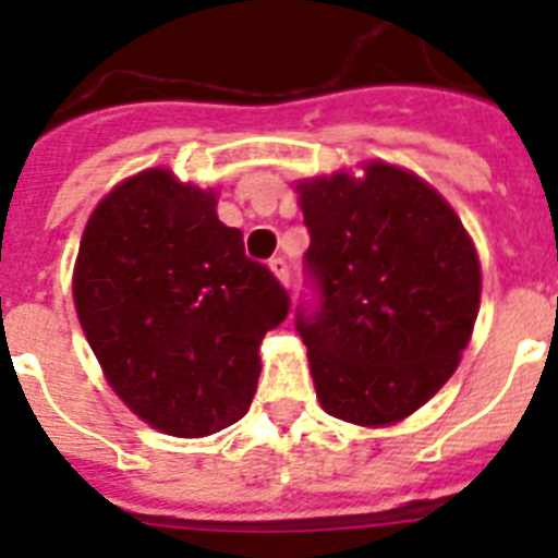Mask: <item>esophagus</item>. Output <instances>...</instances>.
Returning <instances> with one entry per match:
<instances>
[{
  "label": "esophagus",
  "instance_id": "34e87169",
  "mask_svg": "<svg viewBox=\"0 0 558 558\" xmlns=\"http://www.w3.org/2000/svg\"><path fill=\"white\" fill-rule=\"evenodd\" d=\"M269 269H271V275H275V278L283 283V287H289V263L283 260V257H271Z\"/></svg>",
  "mask_w": 558,
  "mask_h": 558
}]
</instances>
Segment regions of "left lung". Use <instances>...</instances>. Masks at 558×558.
Segmentation results:
<instances>
[{"label": "left lung", "instance_id": "8db88e82", "mask_svg": "<svg viewBox=\"0 0 558 558\" xmlns=\"http://www.w3.org/2000/svg\"><path fill=\"white\" fill-rule=\"evenodd\" d=\"M315 306H298L330 416L379 428L449 381L481 304V263L451 205L414 173L371 161L298 185Z\"/></svg>", "mask_w": 558, "mask_h": 558}]
</instances>
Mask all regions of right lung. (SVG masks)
Returning a JSON list of instances; mask_svg holds the SVG:
<instances>
[{
	"instance_id": "1",
	"label": "right lung",
	"mask_w": 558,
	"mask_h": 558,
	"mask_svg": "<svg viewBox=\"0 0 558 558\" xmlns=\"http://www.w3.org/2000/svg\"><path fill=\"white\" fill-rule=\"evenodd\" d=\"M72 283L112 390L173 437H208L248 411L263 336L289 315L280 280L219 222L217 193L165 168L98 202Z\"/></svg>"
}]
</instances>
